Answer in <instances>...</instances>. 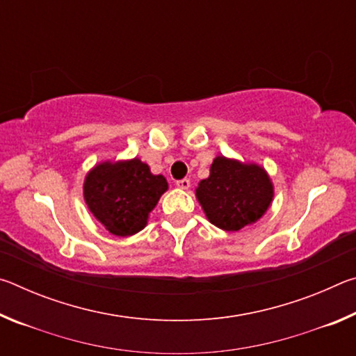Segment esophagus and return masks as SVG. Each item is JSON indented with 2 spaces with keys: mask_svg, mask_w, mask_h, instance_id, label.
<instances>
[{
  "mask_svg": "<svg viewBox=\"0 0 356 356\" xmlns=\"http://www.w3.org/2000/svg\"><path fill=\"white\" fill-rule=\"evenodd\" d=\"M176 185L179 186V188L182 190H188L190 188V180L188 179H182V180H177Z\"/></svg>",
  "mask_w": 356,
  "mask_h": 356,
  "instance_id": "esophagus-1",
  "label": "esophagus"
}]
</instances>
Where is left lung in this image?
<instances>
[{
  "label": "left lung",
  "instance_id": "8db88e82",
  "mask_svg": "<svg viewBox=\"0 0 356 356\" xmlns=\"http://www.w3.org/2000/svg\"><path fill=\"white\" fill-rule=\"evenodd\" d=\"M196 197L212 225L236 232L267 212L273 184L262 166L221 155L210 166V176L197 185Z\"/></svg>",
  "mask_w": 356,
  "mask_h": 356
}]
</instances>
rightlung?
<instances>
[{
  "label": "right lung",
  "instance_id": "1",
  "mask_svg": "<svg viewBox=\"0 0 356 356\" xmlns=\"http://www.w3.org/2000/svg\"><path fill=\"white\" fill-rule=\"evenodd\" d=\"M166 190V179L150 172L140 159L102 161L86 174L83 185L88 209L118 237L146 227L149 213Z\"/></svg>",
  "mask_w": 356,
  "mask_h": 356
}]
</instances>
